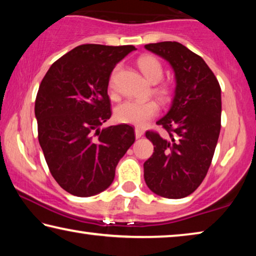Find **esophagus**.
Segmentation results:
<instances>
[{
    "mask_svg": "<svg viewBox=\"0 0 256 256\" xmlns=\"http://www.w3.org/2000/svg\"><path fill=\"white\" fill-rule=\"evenodd\" d=\"M142 136H144V130L140 128H136V138H140Z\"/></svg>",
    "mask_w": 256,
    "mask_h": 256,
    "instance_id": "1",
    "label": "esophagus"
}]
</instances>
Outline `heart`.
<instances>
[{"label": "heart", "mask_w": 256, "mask_h": 256, "mask_svg": "<svg viewBox=\"0 0 256 256\" xmlns=\"http://www.w3.org/2000/svg\"><path fill=\"white\" fill-rule=\"evenodd\" d=\"M138 66L140 68L144 76L150 81L151 84H156L164 76V68L162 63L159 62L157 58L152 55H142L136 60ZM118 66L115 68L112 72V79H110V86L112 84V79L116 73L118 71ZM154 94H157L159 99L162 100H167L168 96H170V89L166 84H160L154 86ZM159 112V105L154 100H125L122 104L115 108L114 116L115 120L120 123L131 124L136 125V126L144 128L150 120L158 115Z\"/></svg>", "instance_id": "b5f03b06"}]
</instances>
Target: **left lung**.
Wrapping results in <instances>:
<instances>
[{"label": "left lung", "instance_id": "obj_1", "mask_svg": "<svg viewBox=\"0 0 256 256\" xmlns=\"http://www.w3.org/2000/svg\"><path fill=\"white\" fill-rule=\"evenodd\" d=\"M144 47L168 60L176 78L170 110L157 122L170 138L146 132L154 152L144 164V180L157 196L182 198L200 186L209 170L222 128V89L204 60L180 42Z\"/></svg>", "mask_w": 256, "mask_h": 256}]
</instances>
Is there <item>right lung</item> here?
<instances>
[{
  "instance_id": "1",
  "label": "right lung",
  "mask_w": 256,
  "mask_h": 256,
  "mask_svg": "<svg viewBox=\"0 0 256 256\" xmlns=\"http://www.w3.org/2000/svg\"><path fill=\"white\" fill-rule=\"evenodd\" d=\"M132 45H80L52 64L34 102L38 140L52 176L76 196L105 190L120 159L136 141L128 124L100 128L110 118V73Z\"/></svg>"
}]
</instances>
